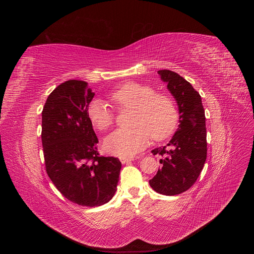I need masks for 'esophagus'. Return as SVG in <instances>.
<instances>
[{"mask_svg": "<svg viewBox=\"0 0 254 254\" xmlns=\"http://www.w3.org/2000/svg\"><path fill=\"white\" fill-rule=\"evenodd\" d=\"M120 160H121V162H122L123 164H125V163H128V162H131V161H132L133 159L127 158V157H122V158H120Z\"/></svg>", "mask_w": 254, "mask_h": 254, "instance_id": "1", "label": "esophagus"}]
</instances>
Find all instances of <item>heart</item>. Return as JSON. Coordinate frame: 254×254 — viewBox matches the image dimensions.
Returning a JSON list of instances; mask_svg holds the SVG:
<instances>
[{"label": "heart", "mask_w": 254, "mask_h": 254, "mask_svg": "<svg viewBox=\"0 0 254 254\" xmlns=\"http://www.w3.org/2000/svg\"><path fill=\"white\" fill-rule=\"evenodd\" d=\"M150 84L127 82L113 91L110 99L119 110L132 109L128 129H118L104 141L109 153L119 157H132L144 149L150 136L162 141L170 136L178 123V111L173 99L163 93H155ZM91 125L105 131L113 124L114 114L103 99L95 98L87 109Z\"/></svg>", "instance_id": "b5f03b06"}]
</instances>
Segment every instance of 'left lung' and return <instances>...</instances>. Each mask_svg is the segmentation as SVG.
Listing matches in <instances>:
<instances>
[{
    "label": "left lung",
    "instance_id": "obj_1",
    "mask_svg": "<svg viewBox=\"0 0 254 254\" xmlns=\"http://www.w3.org/2000/svg\"><path fill=\"white\" fill-rule=\"evenodd\" d=\"M160 78L176 99L179 126L166 146L151 150L160 155L161 167L149 180L157 193L174 196L188 190L196 182L206 160L205 115L201 96L179 74L158 71Z\"/></svg>",
    "mask_w": 254,
    "mask_h": 254
}]
</instances>
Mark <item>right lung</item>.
Instances as JSON below:
<instances>
[{"instance_id": "1", "label": "right lung", "mask_w": 254, "mask_h": 254, "mask_svg": "<svg viewBox=\"0 0 254 254\" xmlns=\"http://www.w3.org/2000/svg\"><path fill=\"white\" fill-rule=\"evenodd\" d=\"M94 93L88 83L71 79L49 95L42 110V146L47 173L67 200L99 206L117 191L122 163L102 157L87 109Z\"/></svg>"}]
</instances>
